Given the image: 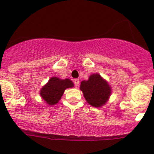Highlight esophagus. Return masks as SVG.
Segmentation results:
<instances>
[{"instance_id": "1", "label": "esophagus", "mask_w": 154, "mask_h": 154, "mask_svg": "<svg viewBox=\"0 0 154 154\" xmlns=\"http://www.w3.org/2000/svg\"><path fill=\"white\" fill-rule=\"evenodd\" d=\"M74 84H75V86H77H77L79 85L80 80H79V79H74Z\"/></svg>"}]
</instances>
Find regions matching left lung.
Here are the masks:
<instances>
[{
	"label": "left lung",
	"instance_id": "1",
	"mask_svg": "<svg viewBox=\"0 0 154 154\" xmlns=\"http://www.w3.org/2000/svg\"><path fill=\"white\" fill-rule=\"evenodd\" d=\"M80 89L86 101L96 108L104 106L112 93L111 86L99 74H93L87 80L81 81Z\"/></svg>",
	"mask_w": 154,
	"mask_h": 154
}]
</instances>
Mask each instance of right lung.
I'll list each match as a JSON object with an SVG mask.
<instances>
[{
  "label": "right lung",
  "instance_id": "right-lung-1",
  "mask_svg": "<svg viewBox=\"0 0 154 154\" xmlns=\"http://www.w3.org/2000/svg\"><path fill=\"white\" fill-rule=\"evenodd\" d=\"M73 87L74 83L70 79L63 80L59 77H52L42 87L39 94L48 106H53L59 102L66 89Z\"/></svg>",
  "mask_w": 154,
  "mask_h": 154
}]
</instances>
